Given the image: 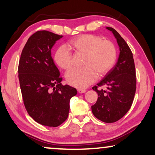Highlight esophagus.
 <instances>
[{
    "instance_id": "34e87169",
    "label": "esophagus",
    "mask_w": 155,
    "mask_h": 155,
    "mask_svg": "<svg viewBox=\"0 0 155 155\" xmlns=\"http://www.w3.org/2000/svg\"><path fill=\"white\" fill-rule=\"evenodd\" d=\"M78 93H80V94H82V93L86 92V90H82V89H78Z\"/></svg>"
}]
</instances>
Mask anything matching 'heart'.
I'll list each match as a JSON object with an SVG mask.
<instances>
[{
	"mask_svg": "<svg viewBox=\"0 0 155 155\" xmlns=\"http://www.w3.org/2000/svg\"><path fill=\"white\" fill-rule=\"evenodd\" d=\"M69 46L84 54L81 68H72L65 75L68 83L84 89L96 80L97 75H105L112 68L116 60V49L110 41H103L99 36L82 35L69 41ZM54 61L61 68L68 70L71 66L72 54L65 46L59 47L55 53Z\"/></svg>",
	"mask_w": 155,
	"mask_h": 155,
	"instance_id": "b5f03b06",
	"label": "heart"
}]
</instances>
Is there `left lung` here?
Here are the masks:
<instances>
[{"label": "left lung", "instance_id": "obj_1", "mask_svg": "<svg viewBox=\"0 0 155 155\" xmlns=\"http://www.w3.org/2000/svg\"><path fill=\"white\" fill-rule=\"evenodd\" d=\"M111 31L119 46V56L116 65L92 89L98 94L92 106L94 116L104 123H114L120 119L130 109L136 90L135 68L133 54L120 35L112 27ZM104 86V90L98 86Z\"/></svg>", "mask_w": 155, "mask_h": 155}]
</instances>
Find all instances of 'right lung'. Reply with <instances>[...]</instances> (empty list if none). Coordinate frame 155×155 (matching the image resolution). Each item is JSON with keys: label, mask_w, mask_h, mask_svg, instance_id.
<instances>
[{"label": "right lung", "mask_w": 155, "mask_h": 155, "mask_svg": "<svg viewBox=\"0 0 155 155\" xmlns=\"http://www.w3.org/2000/svg\"><path fill=\"white\" fill-rule=\"evenodd\" d=\"M51 31L33 34L23 48L18 78L25 107L39 124L57 127L67 119L70 100L77 94L75 88L61 83L60 72L51 57V48L62 38Z\"/></svg>", "instance_id": "add662e5"}]
</instances>
